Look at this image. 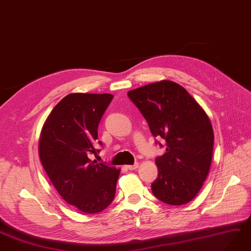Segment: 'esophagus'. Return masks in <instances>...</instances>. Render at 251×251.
<instances>
[{"label": "esophagus", "mask_w": 251, "mask_h": 251, "mask_svg": "<svg viewBox=\"0 0 251 251\" xmlns=\"http://www.w3.org/2000/svg\"><path fill=\"white\" fill-rule=\"evenodd\" d=\"M138 168V162H136V164H134V165H130V166H126V169L127 170H130V171H133V170H136V169Z\"/></svg>", "instance_id": "esophagus-1"}]
</instances>
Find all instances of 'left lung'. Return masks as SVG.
<instances>
[{
	"instance_id": "8db88e82",
	"label": "left lung",
	"mask_w": 251,
	"mask_h": 251,
	"mask_svg": "<svg viewBox=\"0 0 251 251\" xmlns=\"http://www.w3.org/2000/svg\"><path fill=\"white\" fill-rule=\"evenodd\" d=\"M127 96L153 136L165 141L166 153L155 158L154 196L169 205L187 204L201 190L211 165L214 136L207 114L184 87L169 80L138 87Z\"/></svg>"
}]
</instances>
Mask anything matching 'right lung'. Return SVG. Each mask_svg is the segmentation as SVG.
I'll return each mask as SVG.
<instances>
[{
  "label": "right lung",
  "instance_id": "obj_1",
  "mask_svg": "<svg viewBox=\"0 0 251 251\" xmlns=\"http://www.w3.org/2000/svg\"><path fill=\"white\" fill-rule=\"evenodd\" d=\"M114 98L111 94L65 96L47 117L39 141L40 159L56 190L80 211L98 213L109 206L120 173L89 158L100 152L98 126Z\"/></svg>",
  "mask_w": 251,
  "mask_h": 251
}]
</instances>
